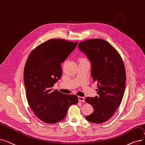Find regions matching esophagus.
<instances>
[{
	"instance_id": "esophagus-1",
	"label": "esophagus",
	"mask_w": 145,
	"mask_h": 145,
	"mask_svg": "<svg viewBox=\"0 0 145 145\" xmlns=\"http://www.w3.org/2000/svg\"><path fill=\"white\" fill-rule=\"evenodd\" d=\"M78 99L80 102H84L85 101V98L83 97H78Z\"/></svg>"
}]
</instances>
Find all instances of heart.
I'll use <instances>...</instances> for the list:
<instances>
[{"instance_id":"obj_1","label":"heart","mask_w":145,"mask_h":145,"mask_svg":"<svg viewBox=\"0 0 145 145\" xmlns=\"http://www.w3.org/2000/svg\"><path fill=\"white\" fill-rule=\"evenodd\" d=\"M81 60H82H82H84V59H81Z\"/></svg>"}]
</instances>
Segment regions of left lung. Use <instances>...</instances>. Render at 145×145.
Wrapping results in <instances>:
<instances>
[{
  "label": "left lung",
  "mask_w": 145,
  "mask_h": 145,
  "mask_svg": "<svg viewBox=\"0 0 145 145\" xmlns=\"http://www.w3.org/2000/svg\"><path fill=\"white\" fill-rule=\"evenodd\" d=\"M78 48L91 61V76L97 82L98 95L85 98L94 109L85 118L93 123H103L114 115L121 103L126 79L124 63L117 50L103 39L82 41Z\"/></svg>",
  "instance_id": "8db88e82"
}]
</instances>
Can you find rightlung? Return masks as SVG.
I'll use <instances>...</instances> for the list:
<instances>
[{"label":"right lung","instance_id":"right-lung-1","mask_svg":"<svg viewBox=\"0 0 145 145\" xmlns=\"http://www.w3.org/2000/svg\"><path fill=\"white\" fill-rule=\"evenodd\" d=\"M78 42L51 39L41 44L29 55L24 71L29 105L43 122L58 123L66 117L69 106L78 103L77 95L63 94L53 86L61 76V63Z\"/></svg>","mask_w":145,"mask_h":145}]
</instances>
